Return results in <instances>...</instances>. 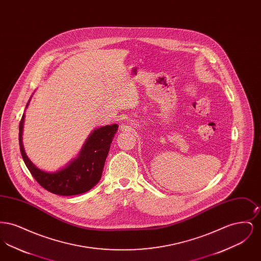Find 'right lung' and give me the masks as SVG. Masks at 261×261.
<instances>
[{"mask_svg":"<svg viewBox=\"0 0 261 261\" xmlns=\"http://www.w3.org/2000/svg\"><path fill=\"white\" fill-rule=\"evenodd\" d=\"M30 99L31 98L26 105V109ZM24 117L23 113L19 123L20 152L28 170L41 186L59 196H75L86 193L99 183L112 139L118 130V124L106 125L93 130L77 158L55 172H47L37 167L25 152L22 144Z\"/></svg>","mask_w":261,"mask_h":261,"instance_id":"right-lung-1","label":"right lung"}]
</instances>
